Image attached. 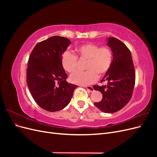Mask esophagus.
I'll return each mask as SVG.
<instances>
[{
    "label": "esophagus",
    "instance_id": "esophagus-1",
    "mask_svg": "<svg viewBox=\"0 0 157 157\" xmlns=\"http://www.w3.org/2000/svg\"><path fill=\"white\" fill-rule=\"evenodd\" d=\"M85 87H86V88L88 90L89 92H93L94 91V88H93V87L92 86H85Z\"/></svg>",
    "mask_w": 157,
    "mask_h": 157
}]
</instances>
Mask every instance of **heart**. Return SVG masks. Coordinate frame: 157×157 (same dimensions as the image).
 <instances>
[{
	"label": "heart",
	"mask_w": 157,
	"mask_h": 157,
	"mask_svg": "<svg viewBox=\"0 0 157 157\" xmlns=\"http://www.w3.org/2000/svg\"><path fill=\"white\" fill-rule=\"evenodd\" d=\"M77 56L70 52H65L61 56L63 69L72 73L78 67V60L86 61L85 71H76L70 75L71 82L79 85H86L94 82L98 77L105 75L110 69L113 55L107 46L99 47L94 43H86L75 48Z\"/></svg>",
	"instance_id": "heart-1"
}]
</instances>
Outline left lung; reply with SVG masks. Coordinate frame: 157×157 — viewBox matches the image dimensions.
<instances>
[{
  "instance_id": "1",
  "label": "left lung",
  "mask_w": 157,
  "mask_h": 157,
  "mask_svg": "<svg viewBox=\"0 0 157 157\" xmlns=\"http://www.w3.org/2000/svg\"><path fill=\"white\" fill-rule=\"evenodd\" d=\"M107 46L113 55V63L101 82L106 85H94V89L103 94L101 101L94 103L99 110L113 113L121 110L132 96L136 73L132 55L128 47L116 38L109 37Z\"/></svg>"
}]
</instances>
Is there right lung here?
<instances>
[{"label":"right lung","mask_w":157,"mask_h":157,"mask_svg":"<svg viewBox=\"0 0 157 157\" xmlns=\"http://www.w3.org/2000/svg\"><path fill=\"white\" fill-rule=\"evenodd\" d=\"M71 41L54 36L39 42L30 54L27 69V83L36 103L50 112L67 106L77 85L66 81L67 75L61 64V56Z\"/></svg>","instance_id":"add662e5"}]
</instances>
